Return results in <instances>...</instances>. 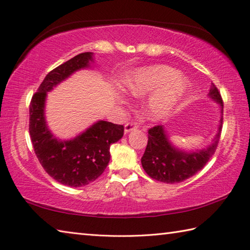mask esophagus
Wrapping results in <instances>:
<instances>
[{"mask_svg": "<svg viewBox=\"0 0 250 250\" xmlns=\"http://www.w3.org/2000/svg\"><path fill=\"white\" fill-rule=\"evenodd\" d=\"M137 128V125L135 124V122H128L125 125V133H129V132H131L132 130H135Z\"/></svg>", "mask_w": 250, "mask_h": 250, "instance_id": "34e87169", "label": "esophagus"}]
</instances>
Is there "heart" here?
<instances>
[{
  "instance_id": "b5f03b06",
  "label": "heart",
  "mask_w": 250,
  "mask_h": 250,
  "mask_svg": "<svg viewBox=\"0 0 250 250\" xmlns=\"http://www.w3.org/2000/svg\"><path fill=\"white\" fill-rule=\"evenodd\" d=\"M126 86L135 97L156 92L149 99L146 113L151 119H162L171 114L175 106L188 91L189 82L179 72L167 65H156L134 72Z\"/></svg>"
}]
</instances>
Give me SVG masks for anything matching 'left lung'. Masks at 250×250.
Listing matches in <instances>:
<instances>
[{
	"mask_svg": "<svg viewBox=\"0 0 250 250\" xmlns=\"http://www.w3.org/2000/svg\"><path fill=\"white\" fill-rule=\"evenodd\" d=\"M209 97L220 104L221 114L224 113V102L219 90L211 83ZM221 116L218 132L213 143L206 149L186 152L175 148L169 143L163 125H155L148 130V143L144 155L142 157V166L145 172L152 179L166 184H176L193 176L205 167L214 155L221 135Z\"/></svg>",
	"mask_w": 250,
	"mask_h": 250,
	"instance_id": "8db88e82",
	"label": "left lung"
}]
</instances>
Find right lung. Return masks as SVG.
<instances>
[{
	"label": "right lung",
	"mask_w": 250,
	"mask_h": 250,
	"mask_svg": "<svg viewBox=\"0 0 250 250\" xmlns=\"http://www.w3.org/2000/svg\"><path fill=\"white\" fill-rule=\"evenodd\" d=\"M92 52H83L50 71L32 97L29 131L34 152L42 167L57 182L82 187L94 182L108 166L109 147L124 136L125 126L100 120L81 135L60 141L46 125L47 92L81 68L89 66Z\"/></svg>",
	"instance_id": "add662e5"
}]
</instances>
